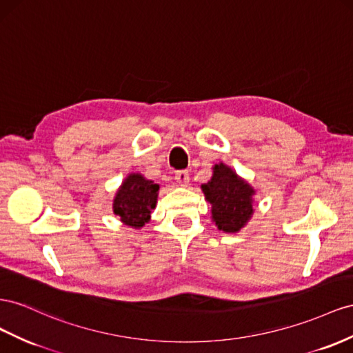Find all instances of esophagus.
<instances>
[{
	"mask_svg": "<svg viewBox=\"0 0 353 353\" xmlns=\"http://www.w3.org/2000/svg\"><path fill=\"white\" fill-rule=\"evenodd\" d=\"M175 179L181 187H187L190 184V174L187 170H179V172H176L175 175Z\"/></svg>",
	"mask_w": 353,
	"mask_h": 353,
	"instance_id": "1",
	"label": "esophagus"
}]
</instances>
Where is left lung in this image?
<instances>
[{"mask_svg": "<svg viewBox=\"0 0 353 353\" xmlns=\"http://www.w3.org/2000/svg\"><path fill=\"white\" fill-rule=\"evenodd\" d=\"M211 205L212 223L224 233H237L250 223L254 214L255 188L225 163L212 168V176L200 185Z\"/></svg>", "mask_w": 353, "mask_h": 353, "instance_id": "1", "label": "left lung"}]
</instances>
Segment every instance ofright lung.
Listing matches in <instances>:
<instances>
[{
	"label": "right lung",
	"instance_id": "obj_1",
	"mask_svg": "<svg viewBox=\"0 0 353 353\" xmlns=\"http://www.w3.org/2000/svg\"><path fill=\"white\" fill-rule=\"evenodd\" d=\"M160 185L139 172L129 174L112 199V211L120 221L132 228H142L157 205Z\"/></svg>",
	"mask_w": 353,
	"mask_h": 353
}]
</instances>
